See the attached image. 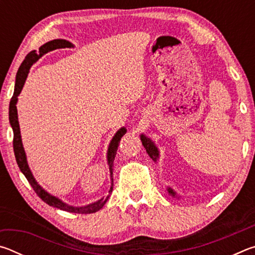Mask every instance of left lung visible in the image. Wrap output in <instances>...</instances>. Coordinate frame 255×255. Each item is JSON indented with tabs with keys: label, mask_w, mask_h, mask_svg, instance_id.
<instances>
[{
	"label": "left lung",
	"mask_w": 255,
	"mask_h": 255,
	"mask_svg": "<svg viewBox=\"0 0 255 255\" xmlns=\"http://www.w3.org/2000/svg\"><path fill=\"white\" fill-rule=\"evenodd\" d=\"M140 139H141V143H143L144 147H145V149H146V152H147V154L149 155L150 158H152L153 161H156L157 157H158L157 148L155 147V146H154V144L152 143V141H150V140L148 139V138H146L145 136L141 135V136H140ZM169 192L171 193V195H173V196L175 195L173 190L170 189V188H169Z\"/></svg>",
	"instance_id": "1"
}]
</instances>
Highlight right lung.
<instances>
[{"label": "right lung", "instance_id": "add662e5", "mask_svg": "<svg viewBox=\"0 0 255 255\" xmlns=\"http://www.w3.org/2000/svg\"><path fill=\"white\" fill-rule=\"evenodd\" d=\"M48 47L46 50H42L44 48L43 46L40 47L39 49V54L37 53L36 50L29 53L27 56H25L24 60L21 64V66L19 67V71L16 73V77H15V86H14V92L13 96L11 98L10 101V107H8V119H10V124L11 127L13 129V150H14V155H15V159L16 163L20 167V170L22 173L24 174L25 178H27L28 182L31 184L32 189L34 190V192L37 193V196L40 198L41 200H44L47 205H49L51 207H55V208L62 209L68 211V213H74V214H92L96 213V211L100 210L108 200L107 197L106 199H100L94 204L84 206V207H73V206H68L66 204H64L63 201H60L58 198L50 196L48 192H46L44 189H42L39 184L37 183V181L33 179V176L31 174V172L29 170L28 163H27V158H25V153L24 149L22 147V143H21V135H20V128H19V122H18V112H16V100H18V96L22 90L25 79H27L28 73L30 67H31L32 64L36 62L38 58H40L42 55L47 51L53 50L56 48H65V47H71L72 44L66 40H53L47 42ZM45 46V45H44ZM126 129L122 128L116 132V135L112 138L111 143L109 145V150H108V163H109V170H110V176H111V188L109 193L112 191V187H114V179H112V165H114V159L116 156V153H117L118 146H119V141L122 139V137L126 133Z\"/></svg>", "mask_w": 255, "mask_h": 255}]
</instances>
